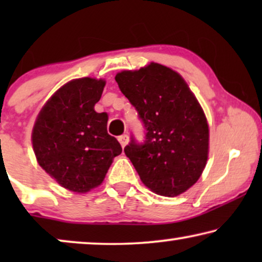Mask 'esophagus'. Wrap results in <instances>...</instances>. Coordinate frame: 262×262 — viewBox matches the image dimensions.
Here are the masks:
<instances>
[{
    "label": "esophagus",
    "instance_id": "obj_1",
    "mask_svg": "<svg viewBox=\"0 0 262 262\" xmlns=\"http://www.w3.org/2000/svg\"><path fill=\"white\" fill-rule=\"evenodd\" d=\"M118 141H119L121 146L124 148V146L128 143V136L127 135H121V136H119V137H118Z\"/></svg>",
    "mask_w": 262,
    "mask_h": 262
}]
</instances>
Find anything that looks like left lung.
<instances>
[{
    "label": "left lung",
    "mask_w": 262,
    "mask_h": 262,
    "mask_svg": "<svg viewBox=\"0 0 262 262\" xmlns=\"http://www.w3.org/2000/svg\"><path fill=\"white\" fill-rule=\"evenodd\" d=\"M116 81L137 110L145 139L124 148L143 184L177 196L195 184L206 166L209 126L202 106L177 71L157 63L121 71Z\"/></svg>",
    "instance_id": "left-lung-1"
}]
</instances>
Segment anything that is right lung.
Instances as JSON below:
<instances>
[{
  "label": "right lung",
  "mask_w": 262,
  "mask_h": 262,
  "mask_svg": "<svg viewBox=\"0 0 262 262\" xmlns=\"http://www.w3.org/2000/svg\"><path fill=\"white\" fill-rule=\"evenodd\" d=\"M105 83L91 77L68 82L35 120L32 143L38 163L69 191L85 193L98 187L123 150L107 134V114L94 110Z\"/></svg>",
  "instance_id": "add662e5"
}]
</instances>
